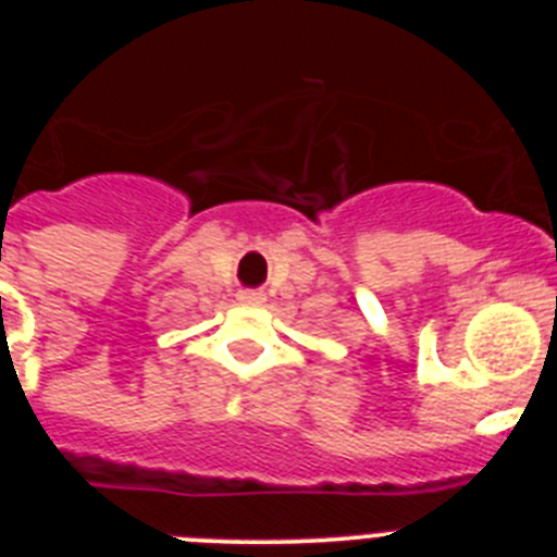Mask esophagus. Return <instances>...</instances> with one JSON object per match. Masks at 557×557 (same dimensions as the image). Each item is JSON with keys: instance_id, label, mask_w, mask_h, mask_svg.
Listing matches in <instances>:
<instances>
[{"instance_id": "34e87169", "label": "esophagus", "mask_w": 557, "mask_h": 557, "mask_svg": "<svg viewBox=\"0 0 557 557\" xmlns=\"http://www.w3.org/2000/svg\"><path fill=\"white\" fill-rule=\"evenodd\" d=\"M236 298H239V304H245V307H259V304H264V293H259V289H243Z\"/></svg>"}]
</instances>
